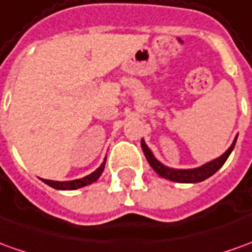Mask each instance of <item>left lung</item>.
I'll return each mask as SVG.
<instances>
[{
	"label": "left lung",
	"mask_w": 252,
	"mask_h": 252,
	"mask_svg": "<svg viewBox=\"0 0 252 252\" xmlns=\"http://www.w3.org/2000/svg\"><path fill=\"white\" fill-rule=\"evenodd\" d=\"M236 139H237V136L234 138L233 143L230 145V148L227 149L226 152L220 156V157H218V158H215V160H212V161L210 162H207V164L198 167V168L191 169L169 168V167L161 164V162L156 158L155 156H153V153H152V150L148 148V145L145 143V140L143 139L140 142V146H142V150H143L145 157H146V160L149 161V164L152 165V168L155 169L156 172L160 176L165 178V179H169V181H174V182H181V184H197V182H201V181H204L207 178H210L211 175H214V174L225 164L229 155H230L232 150H233L234 145H236Z\"/></svg>",
	"instance_id": "obj_1"
}]
</instances>
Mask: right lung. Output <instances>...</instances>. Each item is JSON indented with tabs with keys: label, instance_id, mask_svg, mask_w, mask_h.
Wrapping results in <instances>:
<instances>
[{
	"label": "right lung",
	"instance_id": "right-lung-1",
	"mask_svg": "<svg viewBox=\"0 0 252 252\" xmlns=\"http://www.w3.org/2000/svg\"><path fill=\"white\" fill-rule=\"evenodd\" d=\"M104 164H106V158H104V161L100 164V167H99L97 169H95L92 174L84 176V178H80V179H74V181H66V182H59V181H48V179H41V181H42L44 184L49 185L51 188L58 189V190H76V189L84 188V186L94 184L95 181H97V178L102 175V172H103Z\"/></svg>",
	"mask_w": 252,
	"mask_h": 252
}]
</instances>
